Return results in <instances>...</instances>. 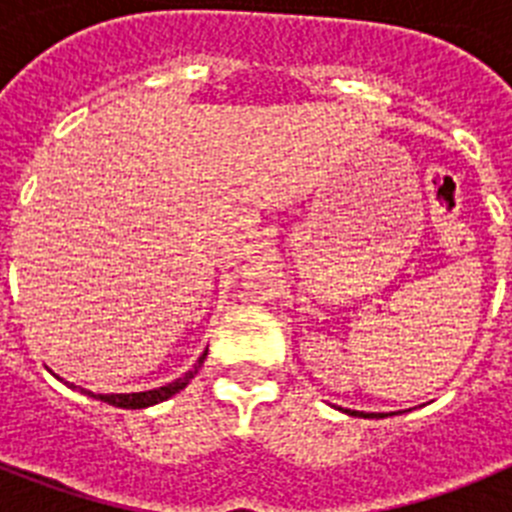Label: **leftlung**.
<instances>
[{"label":"left lung","instance_id":"obj_1","mask_svg":"<svg viewBox=\"0 0 512 512\" xmlns=\"http://www.w3.org/2000/svg\"><path fill=\"white\" fill-rule=\"evenodd\" d=\"M346 415H354V418H387V415L395 413H359V410H343Z\"/></svg>","mask_w":512,"mask_h":512}]
</instances>
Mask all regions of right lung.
<instances>
[{
	"instance_id": "add662e5",
	"label": "right lung",
	"mask_w": 512,
	"mask_h": 512,
	"mask_svg": "<svg viewBox=\"0 0 512 512\" xmlns=\"http://www.w3.org/2000/svg\"><path fill=\"white\" fill-rule=\"evenodd\" d=\"M205 356H207V351H205V354L200 356V359H197V364H194L192 369H189V372L184 374V377L174 379V382L164 384V387H156V390H146V392H130V395H94V392L84 390V387H76L74 382H66V379H63V377H58V374H53V372H51V374H53V377L58 379V382H63V384H66V387H71V390L81 392V395L94 397V400H99V402H107V405H115V408H125V410H140V408H151V405H158V402H164V400H169V397H174L176 392H182L184 387H187V384L192 382V379H194V374L200 372V366L205 364Z\"/></svg>"
}]
</instances>
